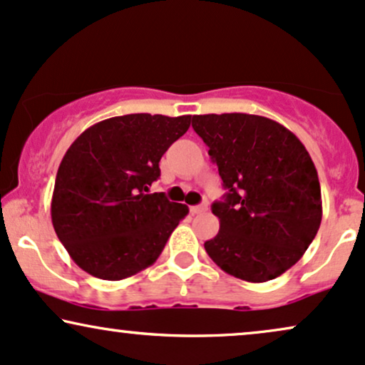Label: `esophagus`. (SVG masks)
Masks as SVG:
<instances>
[{"label": "esophagus", "instance_id": "34e87169", "mask_svg": "<svg viewBox=\"0 0 365 365\" xmlns=\"http://www.w3.org/2000/svg\"><path fill=\"white\" fill-rule=\"evenodd\" d=\"M207 210V204H200V205H192L190 212L192 214H204Z\"/></svg>", "mask_w": 365, "mask_h": 365}]
</instances>
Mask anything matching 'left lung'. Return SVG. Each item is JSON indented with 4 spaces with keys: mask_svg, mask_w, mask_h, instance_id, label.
I'll return each instance as SVG.
<instances>
[{
    "mask_svg": "<svg viewBox=\"0 0 365 365\" xmlns=\"http://www.w3.org/2000/svg\"><path fill=\"white\" fill-rule=\"evenodd\" d=\"M226 194L212 204L219 232L204 248L226 274L267 282L289 270L322 225V188L304 144L250 113L192 117Z\"/></svg>",
    "mask_w": 365,
    "mask_h": 365,
    "instance_id": "8db88e82",
    "label": "left lung"
}]
</instances>
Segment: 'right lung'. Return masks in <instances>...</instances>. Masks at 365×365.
<instances>
[{
	"mask_svg": "<svg viewBox=\"0 0 365 365\" xmlns=\"http://www.w3.org/2000/svg\"><path fill=\"white\" fill-rule=\"evenodd\" d=\"M190 127V115L129 113L88 127L56 175L52 226L80 269L122 280L153 265L185 204L149 194L160 160Z\"/></svg>",
	"mask_w": 365,
	"mask_h": 365,
	"instance_id": "right-lung-1",
	"label": "right lung"
}]
</instances>
